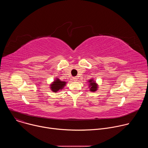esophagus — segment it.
<instances>
[{
  "mask_svg": "<svg viewBox=\"0 0 148 148\" xmlns=\"http://www.w3.org/2000/svg\"><path fill=\"white\" fill-rule=\"evenodd\" d=\"M73 80L74 81H77V77H73Z\"/></svg>",
  "mask_w": 148,
  "mask_h": 148,
  "instance_id": "34e87169",
  "label": "esophagus"
}]
</instances>
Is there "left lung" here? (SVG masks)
<instances>
[{"label": "left lung", "instance_id": "left-lung-1", "mask_svg": "<svg viewBox=\"0 0 148 148\" xmlns=\"http://www.w3.org/2000/svg\"><path fill=\"white\" fill-rule=\"evenodd\" d=\"M90 82V91L92 92H94L95 91H97L98 87H97V84L95 83V81H94V80L91 79L89 81Z\"/></svg>", "mask_w": 148, "mask_h": 148}]
</instances>
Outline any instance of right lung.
<instances>
[{"label": "right lung", "instance_id": "add662e5", "mask_svg": "<svg viewBox=\"0 0 148 148\" xmlns=\"http://www.w3.org/2000/svg\"><path fill=\"white\" fill-rule=\"evenodd\" d=\"M66 84V82L65 81H60L59 79L57 78L51 85V90L52 91L56 92L62 89V88L65 86Z\"/></svg>", "mask_w": 148, "mask_h": 148}]
</instances>
